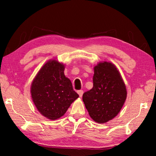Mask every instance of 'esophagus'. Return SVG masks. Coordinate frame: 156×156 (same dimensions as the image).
Here are the masks:
<instances>
[{
  "instance_id": "obj_1",
  "label": "esophagus",
  "mask_w": 156,
  "mask_h": 156,
  "mask_svg": "<svg viewBox=\"0 0 156 156\" xmlns=\"http://www.w3.org/2000/svg\"><path fill=\"white\" fill-rule=\"evenodd\" d=\"M77 92H78V94H79V96H80V97L83 96V90H78Z\"/></svg>"
}]
</instances>
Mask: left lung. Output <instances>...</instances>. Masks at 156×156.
Wrapping results in <instances>:
<instances>
[{"label": "left lung", "mask_w": 156, "mask_h": 156, "mask_svg": "<svg viewBox=\"0 0 156 156\" xmlns=\"http://www.w3.org/2000/svg\"><path fill=\"white\" fill-rule=\"evenodd\" d=\"M93 88L83 94V100L90 117L98 123L112 120L125 103L126 89L119 71L109 62L94 67Z\"/></svg>", "instance_id": "left-lung-1"}]
</instances>
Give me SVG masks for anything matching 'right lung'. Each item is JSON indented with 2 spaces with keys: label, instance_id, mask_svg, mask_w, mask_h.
Masks as SVG:
<instances>
[{
  "label": "right lung",
  "instance_id": "right-lung-1",
  "mask_svg": "<svg viewBox=\"0 0 156 156\" xmlns=\"http://www.w3.org/2000/svg\"><path fill=\"white\" fill-rule=\"evenodd\" d=\"M64 71L65 65L50 60L39 70L31 83L30 91L34 105L42 115L50 120L62 117L79 97Z\"/></svg>",
  "mask_w": 156,
  "mask_h": 156
}]
</instances>
